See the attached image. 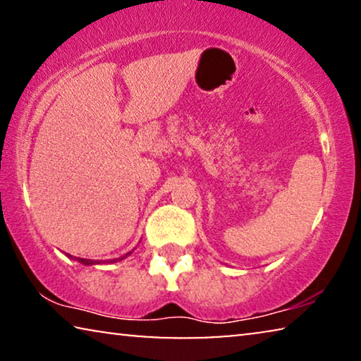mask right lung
<instances>
[{
    "mask_svg": "<svg viewBox=\"0 0 361 361\" xmlns=\"http://www.w3.org/2000/svg\"><path fill=\"white\" fill-rule=\"evenodd\" d=\"M129 255H131V252H126L125 256L118 257V259H111L110 262H116V261H121V259H125V257H128ZM76 261H78V262H80V264H84V266H94V264H100V261H94V259H84V257H76Z\"/></svg>",
    "mask_w": 361,
    "mask_h": 361,
    "instance_id": "right-lung-1",
    "label": "right lung"
}]
</instances>
